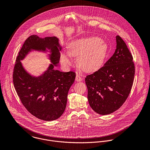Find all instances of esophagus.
<instances>
[{"label": "esophagus", "mask_w": 150, "mask_h": 150, "mask_svg": "<svg viewBox=\"0 0 150 150\" xmlns=\"http://www.w3.org/2000/svg\"><path fill=\"white\" fill-rule=\"evenodd\" d=\"M75 80H76V81H81L83 80V79L79 75L77 74L76 76V79Z\"/></svg>", "instance_id": "1"}]
</instances>
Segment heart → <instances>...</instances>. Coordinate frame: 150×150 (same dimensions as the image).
Here are the masks:
<instances>
[{
  "label": "heart",
  "instance_id": "obj_1",
  "mask_svg": "<svg viewBox=\"0 0 150 150\" xmlns=\"http://www.w3.org/2000/svg\"><path fill=\"white\" fill-rule=\"evenodd\" d=\"M103 42V40L98 37L73 40L68 45L67 53L61 54V62L67 67L73 63L71 57H79L78 63L83 70L95 71L100 68L107 57V44Z\"/></svg>",
  "mask_w": 150,
  "mask_h": 150
}]
</instances>
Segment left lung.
I'll list each match as a JSON object with an SVG mask.
<instances>
[{
    "label": "left lung",
    "mask_w": 150,
    "mask_h": 150,
    "mask_svg": "<svg viewBox=\"0 0 150 150\" xmlns=\"http://www.w3.org/2000/svg\"><path fill=\"white\" fill-rule=\"evenodd\" d=\"M112 56L98 71L85 79L88 99L98 114H111L124 103L133 85L135 68L133 57L120 36Z\"/></svg>",
    "instance_id": "1"
}]
</instances>
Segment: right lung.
Here are the masks:
<instances>
[{
  "label": "right lung",
  "mask_w": 150,
  "mask_h": 150,
  "mask_svg": "<svg viewBox=\"0 0 150 150\" xmlns=\"http://www.w3.org/2000/svg\"><path fill=\"white\" fill-rule=\"evenodd\" d=\"M58 41L54 36H29L18 53L13 70V84L22 105L31 114L46 121L57 120L63 114L69 90L76 77L73 71L54 69L61 57ZM46 48L51 50L50 59L53 64L42 76L33 77L25 71L20 61L32 49L45 51Z\"/></svg>",
  "instance_id": "right-lung-1"
}]
</instances>
